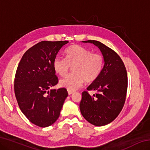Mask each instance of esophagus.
I'll list each match as a JSON object with an SVG mask.
<instances>
[{"label": "esophagus", "mask_w": 150, "mask_h": 150, "mask_svg": "<svg viewBox=\"0 0 150 150\" xmlns=\"http://www.w3.org/2000/svg\"><path fill=\"white\" fill-rule=\"evenodd\" d=\"M67 91H68V94H69V95H71V94L74 93V91H70V90H67Z\"/></svg>", "instance_id": "1"}]
</instances>
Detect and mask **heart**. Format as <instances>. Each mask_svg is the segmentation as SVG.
<instances>
[{"label":"heart","instance_id":"1","mask_svg":"<svg viewBox=\"0 0 150 150\" xmlns=\"http://www.w3.org/2000/svg\"><path fill=\"white\" fill-rule=\"evenodd\" d=\"M65 58L55 57L53 67L58 75L63 77L72 66L73 73L60 80L59 85L70 91H75L85 81L93 82L103 70L104 58L100 53L79 45H74L65 50Z\"/></svg>","mask_w":150,"mask_h":150}]
</instances>
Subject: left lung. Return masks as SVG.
<instances>
[{
	"label": "left lung",
	"instance_id": "1",
	"mask_svg": "<svg viewBox=\"0 0 150 150\" xmlns=\"http://www.w3.org/2000/svg\"><path fill=\"white\" fill-rule=\"evenodd\" d=\"M93 44L100 50L104 66L100 74L87 88L96 91L91 96L82 93L79 107L83 117L96 126H105L117 117L126 100L128 77L122 60L115 51L96 40L83 41Z\"/></svg>",
	"mask_w": 150,
	"mask_h": 150
}]
</instances>
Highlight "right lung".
Masks as SVG:
<instances>
[{"instance_id":"right-lung-1","label":"right lung","mask_w":150,"mask_h":150,"mask_svg":"<svg viewBox=\"0 0 150 150\" xmlns=\"http://www.w3.org/2000/svg\"><path fill=\"white\" fill-rule=\"evenodd\" d=\"M67 41H42L28 50L17 67L14 93L20 110L35 125H52L59 117L68 93L51 89L58 83L53 67L56 55Z\"/></svg>"}]
</instances>
